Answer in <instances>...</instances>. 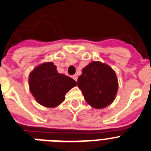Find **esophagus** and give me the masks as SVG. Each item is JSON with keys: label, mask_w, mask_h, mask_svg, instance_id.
<instances>
[{"label": "esophagus", "mask_w": 151, "mask_h": 151, "mask_svg": "<svg viewBox=\"0 0 151 151\" xmlns=\"http://www.w3.org/2000/svg\"><path fill=\"white\" fill-rule=\"evenodd\" d=\"M73 78L75 81H77V80H78V76H77V75H74V76H73Z\"/></svg>", "instance_id": "1"}]
</instances>
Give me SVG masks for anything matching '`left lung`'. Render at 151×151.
I'll use <instances>...</instances> for the list:
<instances>
[{
	"label": "left lung",
	"mask_w": 151,
	"mask_h": 151,
	"mask_svg": "<svg viewBox=\"0 0 151 151\" xmlns=\"http://www.w3.org/2000/svg\"><path fill=\"white\" fill-rule=\"evenodd\" d=\"M78 87L87 103L95 109H103L115 99L118 83L114 70L108 65L93 61L82 70Z\"/></svg>",
	"instance_id": "left-lung-1"
}]
</instances>
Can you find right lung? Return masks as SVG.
Returning a JSON list of instances; mask_svg holds the SVG:
<instances>
[{"label":"right lung","mask_w":151,"mask_h":151,"mask_svg":"<svg viewBox=\"0 0 151 151\" xmlns=\"http://www.w3.org/2000/svg\"><path fill=\"white\" fill-rule=\"evenodd\" d=\"M53 63H45L36 67L29 76V86L33 96L45 107H56L63 103L65 94L77 85L76 81L60 74Z\"/></svg>","instance_id":"obj_1"}]
</instances>
